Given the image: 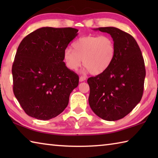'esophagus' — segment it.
Segmentation results:
<instances>
[{
  "label": "esophagus",
  "mask_w": 158,
  "mask_h": 158,
  "mask_svg": "<svg viewBox=\"0 0 158 158\" xmlns=\"http://www.w3.org/2000/svg\"><path fill=\"white\" fill-rule=\"evenodd\" d=\"M85 79H86V78H85V77H84V76H81L79 77V81H85Z\"/></svg>",
  "instance_id": "1"
}]
</instances>
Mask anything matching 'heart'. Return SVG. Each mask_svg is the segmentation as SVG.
Masks as SVG:
<instances>
[{"label":"heart","mask_w":158,"mask_h":158,"mask_svg":"<svg viewBox=\"0 0 158 158\" xmlns=\"http://www.w3.org/2000/svg\"><path fill=\"white\" fill-rule=\"evenodd\" d=\"M73 49H66L63 60L70 70L75 71L81 65L93 75H99L108 69L116 56V45L109 35H90L79 37Z\"/></svg>","instance_id":"heart-1"}]
</instances>
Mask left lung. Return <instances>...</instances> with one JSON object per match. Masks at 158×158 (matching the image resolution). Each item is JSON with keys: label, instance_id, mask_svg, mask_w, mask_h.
Masks as SVG:
<instances>
[{"label": "left lung", "instance_id": "left-lung-1", "mask_svg": "<svg viewBox=\"0 0 158 158\" xmlns=\"http://www.w3.org/2000/svg\"><path fill=\"white\" fill-rule=\"evenodd\" d=\"M95 30L111 35L116 56L107 70L88 79L89 105L101 118L117 121L130 113L141 100L145 64L140 48L131 35L114 27Z\"/></svg>", "mask_w": 158, "mask_h": 158}]
</instances>
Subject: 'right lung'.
Wrapping results in <instances>:
<instances>
[{"label": "right lung", "instance_id": "1", "mask_svg": "<svg viewBox=\"0 0 158 158\" xmlns=\"http://www.w3.org/2000/svg\"><path fill=\"white\" fill-rule=\"evenodd\" d=\"M78 31L43 27L28 34L19 45L12 68L13 92L28 116L46 121L68 106L79 76L65 66L63 53Z\"/></svg>", "mask_w": 158, "mask_h": 158}]
</instances>
